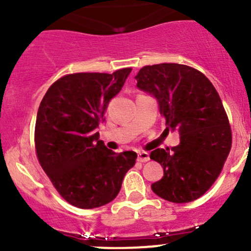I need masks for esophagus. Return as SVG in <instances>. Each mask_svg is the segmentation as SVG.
Returning a JSON list of instances; mask_svg holds the SVG:
<instances>
[{
  "label": "esophagus",
  "instance_id": "obj_1",
  "mask_svg": "<svg viewBox=\"0 0 251 251\" xmlns=\"http://www.w3.org/2000/svg\"><path fill=\"white\" fill-rule=\"evenodd\" d=\"M137 160L140 163H147V161L151 160V158H149V154L146 153V151H140L137 155Z\"/></svg>",
  "mask_w": 251,
  "mask_h": 251
}]
</instances>
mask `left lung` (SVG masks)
<instances>
[{"label": "left lung", "mask_w": 251, "mask_h": 251, "mask_svg": "<svg viewBox=\"0 0 251 251\" xmlns=\"http://www.w3.org/2000/svg\"><path fill=\"white\" fill-rule=\"evenodd\" d=\"M137 87L158 100L166 130H178V146L158 148L151 159L164 169L151 184L156 196L173 203H189L214 184L232 147V131L216 88L203 73L177 63L146 65Z\"/></svg>", "instance_id": "8db88e82"}]
</instances>
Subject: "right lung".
I'll return each mask as SVG.
<instances>
[{"instance_id":"right-lung-1","label":"right lung","mask_w":251,"mask_h":251,"mask_svg":"<svg viewBox=\"0 0 251 251\" xmlns=\"http://www.w3.org/2000/svg\"><path fill=\"white\" fill-rule=\"evenodd\" d=\"M131 70L64 75L50 85L39 107L35 149L40 165L62 198L80 209L115 199L137 159L132 151L108 149L96 130Z\"/></svg>"}]
</instances>
